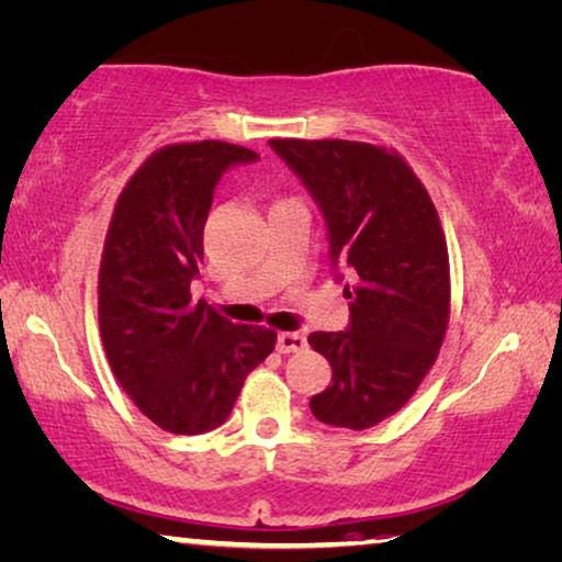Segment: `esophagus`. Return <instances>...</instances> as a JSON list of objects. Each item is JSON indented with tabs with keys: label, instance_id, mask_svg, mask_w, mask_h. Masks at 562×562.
Segmentation results:
<instances>
[{
	"label": "esophagus",
	"instance_id": "1",
	"mask_svg": "<svg viewBox=\"0 0 562 562\" xmlns=\"http://www.w3.org/2000/svg\"><path fill=\"white\" fill-rule=\"evenodd\" d=\"M276 349H279L281 353L304 351L306 349V339L299 331H283V334H279V339H276Z\"/></svg>",
	"mask_w": 562,
	"mask_h": 562
}]
</instances>
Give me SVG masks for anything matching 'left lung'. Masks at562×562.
Masks as SVG:
<instances>
[{"label": "left lung", "instance_id": "obj_1", "mask_svg": "<svg viewBox=\"0 0 562 562\" xmlns=\"http://www.w3.org/2000/svg\"><path fill=\"white\" fill-rule=\"evenodd\" d=\"M269 145L322 211L331 269L349 299L347 331L308 336L331 364V384L311 396V414L369 429L417 392L450 322V258L435 203L407 162L376 145Z\"/></svg>", "mask_w": 562, "mask_h": 562}]
</instances>
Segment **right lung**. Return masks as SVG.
<instances>
[{
  "label": "right lung",
  "instance_id": "add662e5",
  "mask_svg": "<svg viewBox=\"0 0 562 562\" xmlns=\"http://www.w3.org/2000/svg\"><path fill=\"white\" fill-rule=\"evenodd\" d=\"M258 155L221 140L153 153L123 188L100 263V334L135 407L172 435L221 427L248 371L276 347L263 326H236L191 301L203 226L223 172Z\"/></svg>",
  "mask_w": 562,
  "mask_h": 562
}]
</instances>
